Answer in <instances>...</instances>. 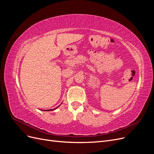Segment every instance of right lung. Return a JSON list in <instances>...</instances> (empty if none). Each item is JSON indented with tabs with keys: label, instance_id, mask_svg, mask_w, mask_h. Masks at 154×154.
I'll list each match as a JSON object with an SVG mask.
<instances>
[{
	"label": "right lung",
	"instance_id": "1",
	"mask_svg": "<svg viewBox=\"0 0 154 154\" xmlns=\"http://www.w3.org/2000/svg\"><path fill=\"white\" fill-rule=\"evenodd\" d=\"M59 106H60V105H59ZM58 106H57V108H54V109H49V110H45V111H51V110H55V109H57Z\"/></svg>",
	"mask_w": 154,
	"mask_h": 154
}]
</instances>
